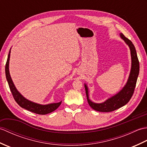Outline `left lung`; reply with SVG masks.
I'll return each instance as SVG.
<instances>
[{"label": "left lung", "instance_id": "8db88e82", "mask_svg": "<svg viewBox=\"0 0 147 147\" xmlns=\"http://www.w3.org/2000/svg\"><path fill=\"white\" fill-rule=\"evenodd\" d=\"M121 37L123 38L128 46L129 47L131 55V69L130 74L128 80L126 83V85L121 91L117 93L116 95L112 96L109 98L105 102L101 103V104H96L92 102L89 99L88 88L86 85H85V88L86 95L87 100L89 105L95 111L103 112H112L117 109H119L123 106L125 105L128 102L135 91L137 78H138L139 71H140V64L135 46L133 44L130 40L124 36L123 34H120Z\"/></svg>", "mask_w": 147, "mask_h": 147}]
</instances>
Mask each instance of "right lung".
Masks as SVG:
<instances>
[{
  "label": "right lung",
  "instance_id": "right-lung-1",
  "mask_svg": "<svg viewBox=\"0 0 147 147\" xmlns=\"http://www.w3.org/2000/svg\"><path fill=\"white\" fill-rule=\"evenodd\" d=\"M10 53H11V50L10 51H9L8 57L7 59V62H6V64H5V71L6 79H7V81L8 82L9 88H10V90L12 93V96H13V97L15 100V101L16 102L18 103V104L22 108L25 109L28 111L33 112V113L38 114L40 115H45L47 114L51 113V112L56 110V109L59 107V105L61 104V102L59 103H55V104H48V105H40V104H36V103L32 102L26 99L20 94V92L18 91L17 89L16 88L13 82H12L10 74H9V58H10Z\"/></svg>",
  "mask_w": 147,
  "mask_h": 147
}]
</instances>
